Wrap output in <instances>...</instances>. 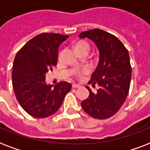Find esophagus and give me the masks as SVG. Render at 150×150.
Instances as JSON below:
<instances>
[{
    "label": "esophagus",
    "mask_w": 150,
    "mask_h": 150,
    "mask_svg": "<svg viewBox=\"0 0 150 150\" xmlns=\"http://www.w3.org/2000/svg\"><path fill=\"white\" fill-rule=\"evenodd\" d=\"M72 87L73 88H80V87H81V86H80V85L75 84V83H73Z\"/></svg>",
    "instance_id": "obj_1"
}]
</instances>
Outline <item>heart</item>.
Masks as SVG:
<instances>
[{
	"instance_id": "obj_1",
	"label": "heart",
	"mask_w": 150,
	"mask_h": 150,
	"mask_svg": "<svg viewBox=\"0 0 150 150\" xmlns=\"http://www.w3.org/2000/svg\"><path fill=\"white\" fill-rule=\"evenodd\" d=\"M75 47L76 50H89L90 47H89V44L87 43L86 41L80 40V41H78L77 43H75ZM87 72H88V70H87L86 68H84V69H82V71H79V72H78V75H82V74H86V73Z\"/></svg>"
}]
</instances>
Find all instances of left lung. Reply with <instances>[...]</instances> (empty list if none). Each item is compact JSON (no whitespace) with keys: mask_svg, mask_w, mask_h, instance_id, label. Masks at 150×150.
Returning <instances> with one entry per match:
<instances>
[{"mask_svg":"<svg viewBox=\"0 0 150 150\" xmlns=\"http://www.w3.org/2000/svg\"><path fill=\"white\" fill-rule=\"evenodd\" d=\"M79 38L93 41L99 50V62L88 84L98 85L93 93L81 103L82 109L94 118L106 119L118 111L128 96L132 68L128 50L112 34L100 29L82 32Z\"/></svg>","mask_w":150,"mask_h":150,"instance_id":"8db88e82","label":"left lung"}]
</instances>
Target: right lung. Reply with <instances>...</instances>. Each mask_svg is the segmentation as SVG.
<instances>
[{"label": "right lung", "mask_w": 150, "mask_h": 150, "mask_svg": "<svg viewBox=\"0 0 150 150\" xmlns=\"http://www.w3.org/2000/svg\"><path fill=\"white\" fill-rule=\"evenodd\" d=\"M68 36L41 33L25 44L14 60L12 84L16 99L29 115L44 118L55 114L71 85L46 82V74L57 65L58 48Z\"/></svg>", "instance_id": "1"}]
</instances>
